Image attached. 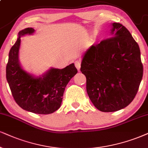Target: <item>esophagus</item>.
Here are the masks:
<instances>
[{
	"label": "esophagus",
	"instance_id": "obj_1",
	"mask_svg": "<svg viewBox=\"0 0 148 148\" xmlns=\"http://www.w3.org/2000/svg\"><path fill=\"white\" fill-rule=\"evenodd\" d=\"M74 64H75V66L76 68H77V70L79 71L80 70V61H76L75 62H74Z\"/></svg>",
	"mask_w": 148,
	"mask_h": 148
}]
</instances>
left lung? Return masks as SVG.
Segmentation results:
<instances>
[{
  "label": "left lung",
  "instance_id": "obj_1",
  "mask_svg": "<svg viewBox=\"0 0 148 148\" xmlns=\"http://www.w3.org/2000/svg\"><path fill=\"white\" fill-rule=\"evenodd\" d=\"M112 37L92 45L84 54L80 71L95 107L114 112L134 100L143 77L139 45L122 24H111Z\"/></svg>",
  "mask_w": 148,
  "mask_h": 148
}]
</instances>
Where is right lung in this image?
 I'll return each instance as SVG.
<instances>
[{
	"mask_svg": "<svg viewBox=\"0 0 148 148\" xmlns=\"http://www.w3.org/2000/svg\"><path fill=\"white\" fill-rule=\"evenodd\" d=\"M34 32L33 28H27L18 33L9 53L6 78L15 101L22 109L46 115L60 108L65 87L78 71L74 63L61 70L51 68L40 76L23 70L19 61L20 37Z\"/></svg>",
	"mask_w": 148,
	"mask_h": 148,
	"instance_id": "obj_1",
	"label": "right lung"
}]
</instances>
